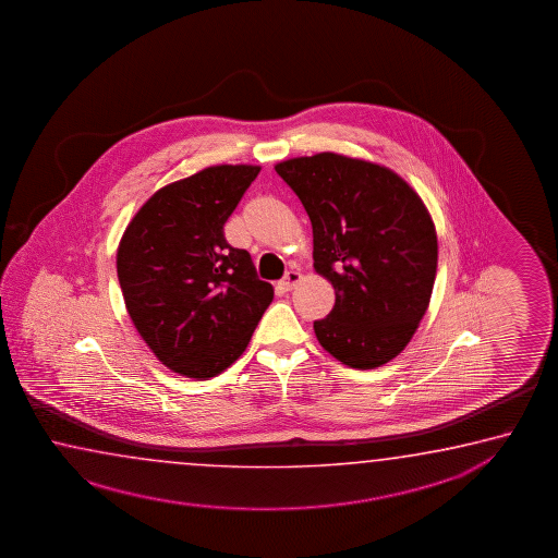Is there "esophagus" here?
Returning <instances> with one entry per match:
<instances>
[{
  "mask_svg": "<svg viewBox=\"0 0 558 558\" xmlns=\"http://www.w3.org/2000/svg\"><path fill=\"white\" fill-rule=\"evenodd\" d=\"M301 279H303V275L299 274V271H289V274L284 275L283 281L279 283V289L293 291L294 287L301 283Z\"/></svg>",
  "mask_w": 558,
  "mask_h": 558,
  "instance_id": "1",
  "label": "esophagus"
}]
</instances>
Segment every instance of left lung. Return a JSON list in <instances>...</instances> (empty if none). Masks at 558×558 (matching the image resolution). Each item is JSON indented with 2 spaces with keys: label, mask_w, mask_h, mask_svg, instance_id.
I'll return each instance as SVG.
<instances>
[{
  "label": "left lung",
  "mask_w": 558,
  "mask_h": 558,
  "mask_svg": "<svg viewBox=\"0 0 558 558\" xmlns=\"http://www.w3.org/2000/svg\"><path fill=\"white\" fill-rule=\"evenodd\" d=\"M313 223L316 274L335 287L316 320L326 352L374 369L405 350L425 316L438 262L435 223L397 172L338 153L277 162Z\"/></svg>",
  "instance_id": "1"
}]
</instances>
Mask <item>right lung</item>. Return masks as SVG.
<instances>
[{"label": "right lung", "instance_id": "add662e5", "mask_svg": "<svg viewBox=\"0 0 558 558\" xmlns=\"http://www.w3.org/2000/svg\"><path fill=\"white\" fill-rule=\"evenodd\" d=\"M257 165H214L167 184L128 223L118 279L133 326L174 374L208 379L243 354L274 287L257 279L223 223Z\"/></svg>", "mask_w": 558, "mask_h": 558}]
</instances>
